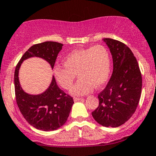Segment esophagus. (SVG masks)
Returning <instances> with one entry per match:
<instances>
[{
	"instance_id": "1",
	"label": "esophagus",
	"mask_w": 156,
	"mask_h": 156,
	"mask_svg": "<svg viewBox=\"0 0 156 156\" xmlns=\"http://www.w3.org/2000/svg\"><path fill=\"white\" fill-rule=\"evenodd\" d=\"M80 100H84V99L82 98V97H74L75 102H77V101H80Z\"/></svg>"
}]
</instances>
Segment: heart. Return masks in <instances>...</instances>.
<instances>
[{
    "instance_id": "obj_1",
    "label": "heart",
    "mask_w": 156,
    "mask_h": 156,
    "mask_svg": "<svg viewBox=\"0 0 156 156\" xmlns=\"http://www.w3.org/2000/svg\"><path fill=\"white\" fill-rule=\"evenodd\" d=\"M62 66H57L54 74L58 84L70 89L77 78L80 79L71 89L73 95H83L101 87L108 80L111 59L108 48L103 45L73 51L64 58Z\"/></svg>"
}]
</instances>
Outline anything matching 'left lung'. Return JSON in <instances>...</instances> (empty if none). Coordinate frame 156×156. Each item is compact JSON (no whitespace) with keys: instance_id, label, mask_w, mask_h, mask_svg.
<instances>
[{"instance_id":"8db88e82","label":"left lung","mask_w":156,"mask_h":156,"mask_svg":"<svg viewBox=\"0 0 156 156\" xmlns=\"http://www.w3.org/2000/svg\"><path fill=\"white\" fill-rule=\"evenodd\" d=\"M113 60V72L108 85L98 94L99 106L91 112L97 123L118 127L134 113L142 92V74L137 60L126 45L105 38Z\"/></svg>"}]
</instances>
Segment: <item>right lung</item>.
<instances>
[{"instance_id":"1","label":"right lung","mask_w":156,"mask_h":156,"mask_svg":"<svg viewBox=\"0 0 156 156\" xmlns=\"http://www.w3.org/2000/svg\"><path fill=\"white\" fill-rule=\"evenodd\" d=\"M62 44L54 41L32 46L23 54L16 65L14 72V89L16 104L28 123L42 131H54L65 124L74 103L73 97L58 86L53 77L49 88L39 95L26 94L20 86L18 73L22 61L31 57L46 59L53 68Z\"/></svg>"}]
</instances>
